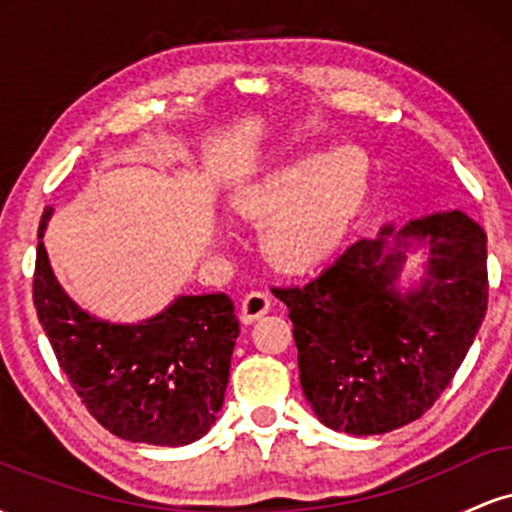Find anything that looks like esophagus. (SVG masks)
Instances as JSON below:
<instances>
[{
    "mask_svg": "<svg viewBox=\"0 0 512 512\" xmlns=\"http://www.w3.org/2000/svg\"><path fill=\"white\" fill-rule=\"evenodd\" d=\"M269 308H272V301H269L267 293L252 291L243 298V305H240V320H243L245 325H250V322L260 320L262 315H267Z\"/></svg>",
    "mask_w": 512,
    "mask_h": 512,
    "instance_id": "esophagus-1",
    "label": "esophagus"
}]
</instances>
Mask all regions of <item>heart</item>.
I'll list each match as a JSON object with an SVG mask.
<instances>
[{
	"label": "heart",
	"mask_w": 512,
	"mask_h": 512,
	"mask_svg": "<svg viewBox=\"0 0 512 512\" xmlns=\"http://www.w3.org/2000/svg\"><path fill=\"white\" fill-rule=\"evenodd\" d=\"M368 190V158L332 146L276 166L233 197V209L262 226V250L281 267H305L337 248Z\"/></svg>",
	"instance_id": "heart-1"
}]
</instances>
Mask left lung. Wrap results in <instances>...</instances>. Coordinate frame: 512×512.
Here are the masks:
<instances>
[{
	"mask_svg": "<svg viewBox=\"0 0 512 512\" xmlns=\"http://www.w3.org/2000/svg\"><path fill=\"white\" fill-rule=\"evenodd\" d=\"M429 250L414 290L396 286L406 252ZM286 303L303 395L332 431L380 436L419 419L477 337L489 301L486 233L462 211H440L358 240Z\"/></svg>",
	"mask_w": 512,
	"mask_h": 512,
	"instance_id": "left-lung-1",
	"label": "left lung"
}]
</instances>
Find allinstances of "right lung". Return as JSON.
I'll return each instance as SVG.
<instances>
[{"mask_svg": "<svg viewBox=\"0 0 512 512\" xmlns=\"http://www.w3.org/2000/svg\"><path fill=\"white\" fill-rule=\"evenodd\" d=\"M38 228L33 303L52 351L88 414L122 440L190 445L223 407L240 325L226 293L178 296L149 320L120 325L86 313L52 274Z\"/></svg>", "mask_w": 512, "mask_h": 512, "instance_id": "obj_1", "label": "right lung"}]
</instances>
